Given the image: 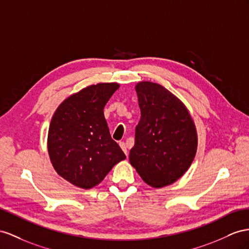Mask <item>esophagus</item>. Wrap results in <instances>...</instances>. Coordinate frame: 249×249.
<instances>
[{"label": "esophagus", "instance_id": "obj_1", "mask_svg": "<svg viewBox=\"0 0 249 249\" xmlns=\"http://www.w3.org/2000/svg\"><path fill=\"white\" fill-rule=\"evenodd\" d=\"M119 145H120V147L122 148V150L124 151V154L126 155V156H128V150H127V147H126V144L124 143V142H120L119 143Z\"/></svg>", "mask_w": 249, "mask_h": 249}]
</instances>
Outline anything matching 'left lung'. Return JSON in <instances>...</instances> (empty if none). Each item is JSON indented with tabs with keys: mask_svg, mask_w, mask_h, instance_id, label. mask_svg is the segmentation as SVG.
Instances as JSON below:
<instances>
[{
	"mask_svg": "<svg viewBox=\"0 0 249 249\" xmlns=\"http://www.w3.org/2000/svg\"><path fill=\"white\" fill-rule=\"evenodd\" d=\"M136 91L141 119L129 162L145 183L161 188L180 179L193 163L196 125L183 102L162 85L139 82Z\"/></svg>",
	"mask_w": 249,
	"mask_h": 249,
	"instance_id": "obj_1",
	"label": "left lung"
}]
</instances>
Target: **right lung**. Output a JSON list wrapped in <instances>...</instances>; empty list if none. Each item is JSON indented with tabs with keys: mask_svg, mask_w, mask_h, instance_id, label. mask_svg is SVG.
<instances>
[{
	"mask_svg": "<svg viewBox=\"0 0 249 249\" xmlns=\"http://www.w3.org/2000/svg\"><path fill=\"white\" fill-rule=\"evenodd\" d=\"M118 83H99L69 95L49 125L47 147L54 170L72 185L89 189L126 156L110 137L104 107Z\"/></svg>",
	"mask_w": 249,
	"mask_h": 249,
	"instance_id": "right-lung-1",
	"label": "right lung"
}]
</instances>
